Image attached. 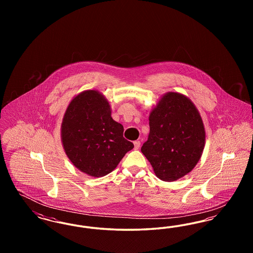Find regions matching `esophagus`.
<instances>
[{
  "label": "esophagus",
  "instance_id": "34e87169",
  "mask_svg": "<svg viewBox=\"0 0 253 253\" xmlns=\"http://www.w3.org/2000/svg\"><path fill=\"white\" fill-rule=\"evenodd\" d=\"M133 145H134V149L137 150V149H139V147H140V141L136 140V141L133 142Z\"/></svg>",
  "mask_w": 253,
  "mask_h": 253
}]
</instances>
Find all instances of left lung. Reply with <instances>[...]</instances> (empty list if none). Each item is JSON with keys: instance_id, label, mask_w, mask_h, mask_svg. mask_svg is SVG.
Wrapping results in <instances>:
<instances>
[{"instance_id": "1", "label": "left lung", "mask_w": 253, "mask_h": 253, "mask_svg": "<svg viewBox=\"0 0 253 253\" xmlns=\"http://www.w3.org/2000/svg\"><path fill=\"white\" fill-rule=\"evenodd\" d=\"M150 133L141 152L157 177L172 182L193 170L204 151V123L188 96L168 92L149 117Z\"/></svg>"}]
</instances>
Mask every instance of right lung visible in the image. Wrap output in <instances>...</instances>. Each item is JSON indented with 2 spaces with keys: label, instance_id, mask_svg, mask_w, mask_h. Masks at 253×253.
<instances>
[{
  "label": "right lung",
  "instance_id": "add662e5",
  "mask_svg": "<svg viewBox=\"0 0 253 253\" xmlns=\"http://www.w3.org/2000/svg\"><path fill=\"white\" fill-rule=\"evenodd\" d=\"M111 113L105 96L96 90H86L73 97L61 122L60 137L66 156L76 168L93 177L113 171L133 148Z\"/></svg>",
  "mask_w": 253,
  "mask_h": 253
}]
</instances>
